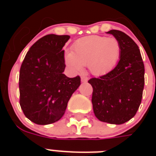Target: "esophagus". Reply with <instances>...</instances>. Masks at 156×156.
<instances>
[{"label":"esophagus","mask_w":156,"mask_h":156,"mask_svg":"<svg viewBox=\"0 0 156 156\" xmlns=\"http://www.w3.org/2000/svg\"><path fill=\"white\" fill-rule=\"evenodd\" d=\"M88 81V78L87 76H81V82L82 83H86Z\"/></svg>","instance_id":"1"}]
</instances>
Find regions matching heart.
I'll use <instances>...</instances> for the list:
<instances>
[{
	"instance_id": "1",
	"label": "heart",
	"mask_w": 156,
	"mask_h": 156,
	"mask_svg": "<svg viewBox=\"0 0 156 156\" xmlns=\"http://www.w3.org/2000/svg\"><path fill=\"white\" fill-rule=\"evenodd\" d=\"M120 51V44L114 37L89 36L74 44L73 52L66 54V63L74 73H80L83 66H88L94 75H105L115 67Z\"/></svg>"
}]
</instances>
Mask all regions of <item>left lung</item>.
Returning a JSON list of instances; mask_svg holds the SVG:
<instances>
[{
  "label": "left lung",
  "instance_id": "left-lung-1",
  "mask_svg": "<svg viewBox=\"0 0 156 156\" xmlns=\"http://www.w3.org/2000/svg\"><path fill=\"white\" fill-rule=\"evenodd\" d=\"M120 44L119 61L113 69L88 83L93 87L92 105L95 116L101 122L122 124L132 119L139 108L144 85V66L137 44L119 30H112Z\"/></svg>",
  "mask_w": 156,
  "mask_h": 156
}]
</instances>
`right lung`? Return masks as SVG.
Masks as SVG:
<instances>
[{
	"mask_svg": "<svg viewBox=\"0 0 156 156\" xmlns=\"http://www.w3.org/2000/svg\"><path fill=\"white\" fill-rule=\"evenodd\" d=\"M68 35L49 34L30 48L19 72V94L23 113L30 121L48 125L61 119L72 94L80 85L79 76L63 74V47Z\"/></svg>",
	"mask_w": 156,
	"mask_h": 156,
	"instance_id": "right-lung-1",
	"label": "right lung"
}]
</instances>
